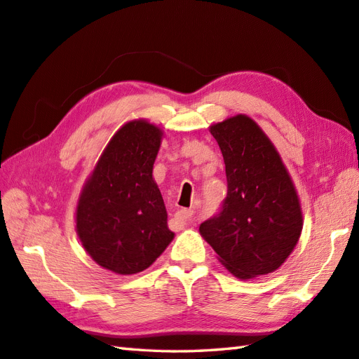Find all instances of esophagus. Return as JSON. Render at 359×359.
<instances>
[{
    "instance_id": "1",
    "label": "esophagus",
    "mask_w": 359,
    "mask_h": 359,
    "mask_svg": "<svg viewBox=\"0 0 359 359\" xmlns=\"http://www.w3.org/2000/svg\"><path fill=\"white\" fill-rule=\"evenodd\" d=\"M176 218L179 219L180 223H189V222H192V218H194V210H192V209H180V210H177Z\"/></svg>"
}]
</instances>
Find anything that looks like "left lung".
Listing matches in <instances>:
<instances>
[{
  "mask_svg": "<svg viewBox=\"0 0 359 359\" xmlns=\"http://www.w3.org/2000/svg\"><path fill=\"white\" fill-rule=\"evenodd\" d=\"M223 153L227 196L200 224L224 267L240 279L278 270L302 232L299 197L279 153L259 126L236 115L210 127Z\"/></svg>",
  "mask_w": 359,
  "mask_h": 359,
  "instance_id": "left-lung-1",
  "label": "left lung"
}]
</instances>
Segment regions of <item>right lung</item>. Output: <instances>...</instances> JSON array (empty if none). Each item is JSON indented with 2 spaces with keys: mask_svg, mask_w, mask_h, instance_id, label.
Here are the masks:
<instances>
[{
  "mask_svg": "<svg viewBox=\"0 0 359 359\" xmlns=\"http://www.w3.org/2000/svg\"><path fill=\"white\" fill-rule=\"evenodd\" d=\"M161 137L159 128L142 119L123 126L79 200L81 244L98 265L118 274L149 269L174 238L151 174Z\"/></svg>",
  "mask_w": 359,
  "mask_h": 359,
  "instance_id": "right-lung-1",
  "label": "right lung"
}]
</instances>
